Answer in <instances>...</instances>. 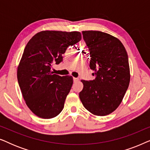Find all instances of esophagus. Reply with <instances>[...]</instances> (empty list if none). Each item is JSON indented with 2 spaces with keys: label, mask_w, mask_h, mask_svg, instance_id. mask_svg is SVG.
Returning <instances> with one entry per match:
<instances>
[{
  "label": "esophagus",
  "mask_w": 150,
  "mask_h": 150,
  "mask_svg": "<svg viewBox=\"0 0 150 150\" xmlns=\"http://www.w3.org/2000/svg\"><path fill=\"white\" fill-rule=\"evenodd\" d=\"M73 81H74V83H76V82L79 81V78H75V77H74V78H73Z\"/></svg>",
  "instance_id": "obj_1"
}]
</instances>
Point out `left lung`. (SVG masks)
Here are the masks:
<instances>
[{
    "label": "left lung",
    "mask_w": 150,
    "mask_h": 150,
    "mask_svg": "<svg viewBox=\"0 0 150 150\" xmlns=\"http://www.w3.org/2000/svg\"><path fill=\"white\" fill-rule=\"evenodd\" d=\"M91 57L93 81L82 80L79 98L92 114L105 116L122 102L130 83L128 57L122 43L110 35L97 30L82 32Z\"/></svg>",
    "instance_id": "8db88e82"
}]
</instances>
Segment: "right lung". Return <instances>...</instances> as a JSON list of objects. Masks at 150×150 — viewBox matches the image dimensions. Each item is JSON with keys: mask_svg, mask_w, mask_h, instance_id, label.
Listing matches in <instances>:
<instances>
[{"mask_svg": "<svg viewBox=\"0 0 150 150\" xmlns=\"http://www.w3.org/2000/svg\"><path fill=\"white\" fill-rule=\"evenodd\" d=\"M81 40L80 32L45 30L26 44L17 77L26 105L37 116L51 119L62 111L73 78L53 74L51 67L52 63L59 64L67 47Z\"/></svg>", "mask_w": 150, "mask_h": 150, "instance_id": "add662e5", "label": "right lung"}]
</instances>
